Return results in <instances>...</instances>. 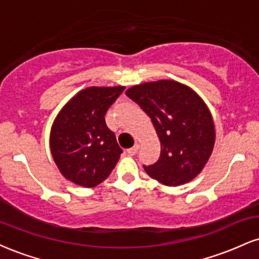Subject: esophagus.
Segmentation results:
<instances>
[{"instance_id": "34e87169", "label": "esophagus", "mask_w": 259, "mask_h": 259, "mask_svg": "<svg viewBox=\"0 0 259 259\" xmlns=\"http://www.w3.org/2000/svg\"><path fill=\"white\" fill-rule=\"evenodd\" d=\"M138 151H139V144H135L132 148L127 150V154H129V156H135V154L138 153Z\"/></svg>"}]
</instances>
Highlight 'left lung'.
Returning a JSON list of instances; mask_svg holds the SVG:
<instances>
[{
	"instance_id": "1",
	"label": "left lung",
	"mask_w": 259,
	"mask_h": 259,
	"mask_svg": "<svg viewBox=\"0 0 259 259\" xmlns=\"http://www.w3.org/2000/svg\"><path fill=\"white\" fill-rule=\"evenodd\" d=\"M125 94L151 118L160 142L159 158L144 165L146 173L167 186L195 179L215 142L214 121L204 101L175 80L144 82Z\"/></svg>"
}]
</instances>
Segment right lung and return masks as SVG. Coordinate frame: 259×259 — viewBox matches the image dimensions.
<instances>
[{
	"instance_id": "1",
	"label": "right lung",
	"mask_w": 259,
	"mask_h": 259,
	"mask_svg": "<svg viewBox=\"0 0 259 259\" xmlns=\"http://www.w3.org/2000/svg\"><path fill=\"white\" fill-rule=\"evenodd\" d=\"M124 86H91L79 91L56 117L50 134L51 153L67 180L95 187L108 178L123 150L106 125L108 108Z\"/></svg>"
}]
</instances>
